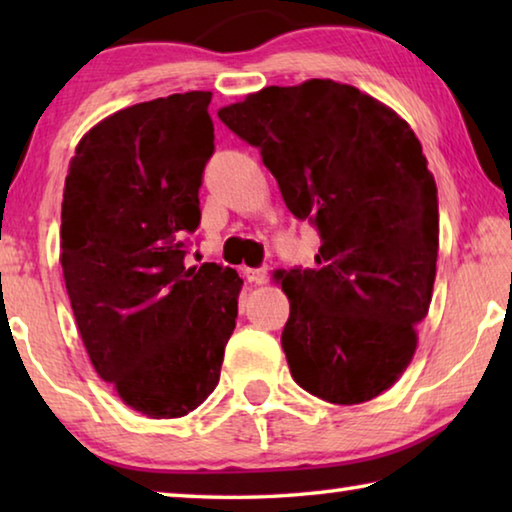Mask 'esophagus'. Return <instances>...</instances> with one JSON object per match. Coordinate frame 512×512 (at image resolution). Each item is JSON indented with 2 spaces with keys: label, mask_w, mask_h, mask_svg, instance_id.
<instances>
[{
  "label": "esophagus",
  "mask_w": 512,
  "mask_h": 512,
  "mask_svg": "<svg viewBox=\"0 0 512 512\" xmlns=\"http://www.w3.org/2000/svg\"><path fill=\"white\" fill-rule=\"evenodd\" d=\"M244 277L253 284H264L266 282V268H244Z\"/></svg>",
  "instance_id": "34e87169"
}]
</instances>
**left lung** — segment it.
I'll return each instance as SVG.
<instances>
[{
  "mask_svg": "<svg viewBox=\"0 0 512 512\" xmlns=\"http://www.w3.org/2000/svg\"><path fill=\"white\" fill-rule=\"evenodd\" d=\"M262 153L284 203L320 232L311 271H275L291 377L332 404L388 391L409 366L438 259V189L393 108L354 85H271L219 110Z\"/></svg>",
  "mask_w": 512,
  "mask_h": 512,
  "instance_id": "8db88e82",
  "label": "left lung"
}]
</instances>
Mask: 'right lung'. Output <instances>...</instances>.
Here are the masks:
<instances>
[{"label":"right lung","mask_w":512,"mask_h":512,"mask_svg":"<svg viewBox=\"0 0 512 512\" xmlns=\"http://www.w3.org/2000/svg\"><path fill=\"white\" fill-rule=\"evenodd\" d=\"M212 92L135 103L81 137L65 178L60 264L97 375L155 420L183 418L219 384L241 277L185 266L214 151Z\"/></svg>","instance_id":"add662e5"}]
</instances>
